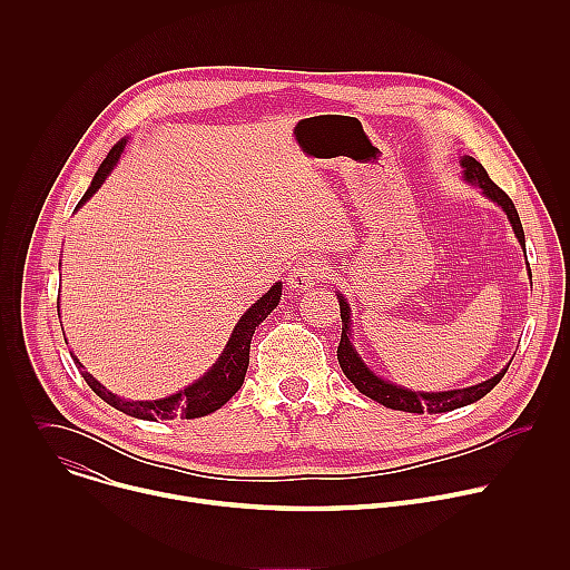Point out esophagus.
Instances as JSON below:
<instances>
[{
	"label": "esophagus",
	"mask_w": 570,
	"mask_h": 570,
	"mask_svg": "<svg viewBox=\"0 0 570 570\" xmlns=\"http://www.w3.org/2000/svg\"><path fill=\"white\" fill-rule=\"evenodd\" d=\"M324 273H327V268H324V264L320 259H302L288 273V286L293 291H306L313 284H317V282H322L324 277H327Z\"/></svg>",
	"instance_id": "obj_1"
}]
</instances>
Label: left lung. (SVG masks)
Segmentation results:
<instances>
[{"label": "left lung", "mask_w": 570, "mask_h": 570, "mask_svg": "<svg viewBox=\"0 0 570 570\" xmlns=\"http://www.w3.org/2000/svg\"><path fill=\"white\" fill-rule=\"evenodd\" d=\"M462 167H464V178L469 183L478 185L487 198H492L494 203H499L505 209L519 243L525 248L523 225H521V218H519V212H517L512 198L490 178V174H487L484 167L480 165V161H475L473 157L464 155L462 157ZM338 302H341V317H343V334H341V345H338V363H341L345 376L358 387V392H363L365 396L383 403L385 409L403 411V413H420V415L422 413H449V411L462 409V405H466V403H473V401L482 399L487 392H492V387L505 376V372L510 367L508 365L497 376L487 379V381H482L478 385L462 387V390H449V392H413V390L392 385V383L374 376L365 367V363L358 358L356 350L350 343V306L343 299V295H338Z\"/></svg>", "instance_id": "obj_1"}]
</instances>
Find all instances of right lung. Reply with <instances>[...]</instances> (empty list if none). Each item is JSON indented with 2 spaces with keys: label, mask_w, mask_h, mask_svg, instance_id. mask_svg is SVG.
<instances>
[{
  "label": "right lung",
  "mask_w": 570,
  "mask_h": 570,
  "mask_svg": "<svg viewBox=\"0 0 570 570\" xmlns=\"http://www.w3.org/2000/svg\"><path fill=\"white\" fill-rule=\"evenodd\" d=\"M126 146V139H121L119 144L112 146V150L108 153V157L104 159V165L99 167L90 189L86 191V196L80 198L78 207L83 205L106 180V176L112 171V167L117 165V159L121 155ZM282 297V284L277 282L264 297H259L255 302V306H250L238 320V324L232 332V338L227 341L225 352L220 354V358L216 361V365L194 385L185 387L178 394H171L167 399H159V401H126L117 394H112L110 390H106L90 372L80 370L83 374L86 383L106 401L110 403L112 409L137 417V420H148V422H157V420H196V417H205L214 411H218L223 403H227L238 387L243 385V379H246L248 372V363H250V341L255 330L259 324L271 315V311L277 306ZM78 363V361H76ZM80 367V363H78Z\"/></svg>",
  "instance_id": "obj_1"
}]
</instances>
